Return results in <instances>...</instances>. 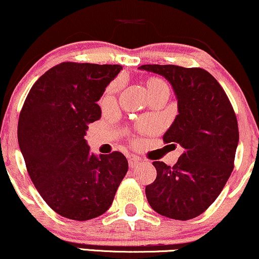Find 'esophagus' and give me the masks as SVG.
Segmentation results:
<instances>
[{"mask_svg": "<svg viewBox=\"0 0 259 259\" xmlns=\"http://www.w3.org/2000/svg\"><path fill=\"white\" fill-rule=\"evenodd\" d=\"M127 162H129L130 168H135L139 165H141V160L139 158H136V156H132V158H129Z\"/></svg>", "mask_w": 259, "mask_h": 259, "instance_id": "1", "label": "esophagus"}]
</instances>
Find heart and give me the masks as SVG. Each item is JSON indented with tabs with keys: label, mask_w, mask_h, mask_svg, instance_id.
<instances>
[{
	"label": "heart",
	"mask_w": 259,
	"mask_h": 259,
	"mask_svg": "<svg viewBox=\"0 0 259 259\" xmlns=\"http://www.w3.org/2000/svg\"><path fill=\"white\" fill-rule=\"evenodd\" d=\"M146 87L147 92H148L149 98H152L155 94L160 93L162 91H168V86L165 81L161 80V78L158 77H149L148 80L146 81ZM117 91V83H112L111 86L107 88L105 94H104L103 99H101V103L103 104H111L114 100V93ZM152 125L149 124H139V130L141 133H149L152 132Z\"/></svg>",
	"instance_id": "1"
}]
</instances>
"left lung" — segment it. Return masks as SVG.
<instances>
[{"instance_id":"1","label":"left lung","mask_w":259,"mask_h":259,"mask_svg":"<svg viewBox=\"0 0 259 259\" xmlns=\"http://www.w3.org/2000/svg\"><path fill=\"white\" fill-rule=\"evenodd\" d=\"M140 69L162 75L178 99V116L163 135L184 153L175 166L154 161L156 178L146 186L154 210L175 220H190L214 203L234 168L238 120L217 78L202 68L145 64Z\"/></svg>"}]
</instances>
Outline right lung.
<instances>
[{"mask_svg":"<svg viewBox=\"0 0 259 259\" xmlns=\"http://www.w3.org/2000/svg\"><path fill=\"white\" fill-rule=\"evenodd\" d=\"M122 65L63 62L29 90L18 124V141L35 189L61 217L86 221L112 204L127 172L120 152L90 153L86 130L101 117L97 101Z\"/></svg>","mask_w":259,"mask_h":259,"instance_id":"obj_1","label":"right lung"}]
</instances>
